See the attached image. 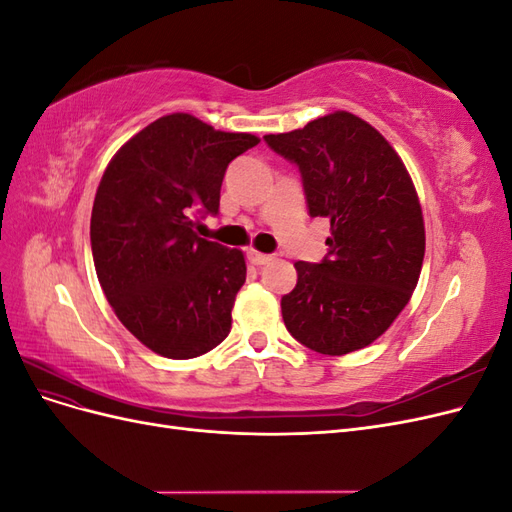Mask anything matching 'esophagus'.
<instances>
[{"mask_svg": "<svg viewBox=\"0 0 512 512\" xmlns=\"http://www.w3.org/2000/svg\"><path fill=\"white\" fill-rule=\"evenodd\" d=\"M250 260L254 262V265H267V262L273 260V256H271V254L256 252V250H250Z\"/></svg>", "mask_w": 512, "mask_h": 512, "instance_id": "esophagus-1", "label": "esophagus"}]
</instances>
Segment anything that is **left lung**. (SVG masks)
<instances>
[{
	"mask_svg": "<svg viewBox=\"0 0 512 512\" xmlns=\"http://www.w3.org/2000/svg\"><path fill=\"white\" fill-rule=\"evenodd\" d=\"M265 141L299 166L309 215L331 222L327 258L294 262L297 286L282 297L286 329L320 354L361 350L391 327L421 275L425 222L408 168L348 111Z\"/></svg>",
	"mask_w": 512,
	"mask_h": 512,
	"instance_id": "obj_1",
	"label": "left lung"
}]
</instances>
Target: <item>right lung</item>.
I'll return each instance as SVG.
<instances>
[{
	"label": "right lung",
	"instance_id": "add662e5",
	"mask_svg": "<svg viewBox=\"0 0 512 512\" xmlns=\"http://www.w3.org/2000/svg\"><path fill=\"white\" fill-rule=\"evenodd\" d=\"M260 143L190 113L164 115L108 162L91 209V252L113 312L166 359H194L230 333L245 256L194 232L218 213L230 160Z\"/></svg>",
	"mask_w": 512,
	"mask_h": 512
}]
</instances>
